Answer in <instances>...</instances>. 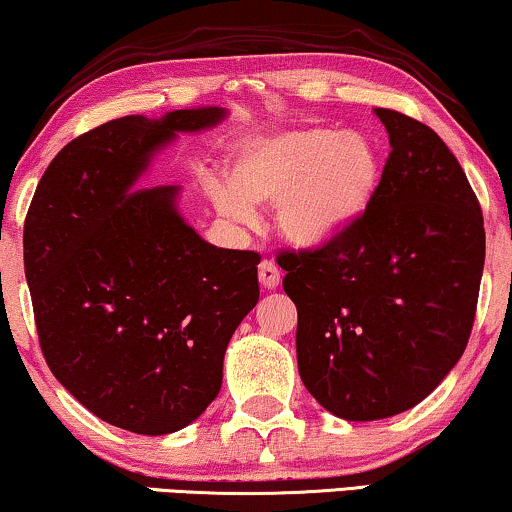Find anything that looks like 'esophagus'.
<instances>
[{"label":"esophagus","mask_w":512,"mask_h":512,"mask_svg":"<svg viewBox=\"0 0 512 512\" xmlns=\"http://www.w3.org/2000/svg\"><path fill=\"white\" fill-rule=\"evenodd\" d=\"M260 283L269 290L276 288L278 283H281V269H278L271 260H264L260 264Z\"/></svg>","instance_id":"1"}]
</instances>
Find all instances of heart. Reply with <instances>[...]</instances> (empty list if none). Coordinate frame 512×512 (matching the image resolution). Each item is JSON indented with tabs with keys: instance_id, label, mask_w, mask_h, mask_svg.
<instances>
[{
	"instance_id": "obj_1",
	"label": "heart",
	"mask_w": 512,
	"mask_h": 512,
	"mask_svg": "<svg viewBox=\"0 0 512 512\" xmlns=\"http://www.w3.org/2000/svg\"><path fill=\"white\" fill-rule=\"evenodd\" d=\"M383 177L371 137L300 127L245 137L226 165V184L212 186V203L231 222L248 224L252 205L276 203V224L302 248L331 243L359 224Z\"/></svg>"
}]
</instances>
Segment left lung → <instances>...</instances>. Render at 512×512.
<instances>
[{
  "label": "left lung",
  "instance_id": "1",
  "mask_svg": "<svg viewBox=\"0 0 512 512\" xmlns=\"http://www.w3.org/2000/svg\"><path fill=\"white\" fill-rule=\"evenodd\" d=\"M392 151L371 208L345 236L281 250L297 307V368L345 420L390 418L458 364L475 321L484 219L449 146L409 115L375 108Z\"/></svg>",
  "mask_w": 512,
  "mask_h": 512
}]
</instances>
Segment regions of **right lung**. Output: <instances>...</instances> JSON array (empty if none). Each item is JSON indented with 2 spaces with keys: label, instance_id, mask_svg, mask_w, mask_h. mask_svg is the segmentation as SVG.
Instances as JSON below:
<instances>
[{
  "label": "right lung",
  "instance_id": "obj_1",
  "mask_svg": "<svg viewBox=\"0 0 512 512\" xmlns=\"http://www.w3.org/2000/svg\"><path fill=\"white\" fill-rule=\"evenodd\" d=\"M224 118L208 106L106 122L58 151L25 217V278L51 373L137 435L177 432L208 409L226 345L260 300L257 252L203 241L179 215V186L134 189L177 132Z\"/></svg>",
  "mask_w": 512,
  "mask_h": 512
}]
</instances>
